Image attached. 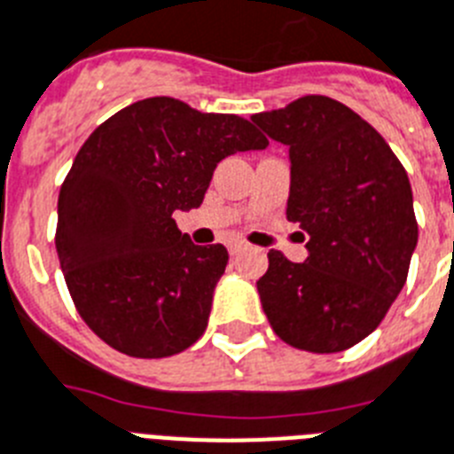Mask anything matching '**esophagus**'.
Instances as JSON below:
<instances>
[{"mask_svg":"<svg viewBox=\"0 0 454 454\" xmlns=\"http://www.w3.org/2000/svg\"><path fill=\"white\" fill-rule=\"evenodd\" d=\"M247 249V245L245 242H239V239H235V242H231V245H228V252L231 254H239V252H245Z\"/></svg>","mask_w":454,"mask_h":454,"instance_id":"obj_1","label":"esophagus"}]
</instances>
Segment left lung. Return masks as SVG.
<instances>
[{
	"label": "left lung",
	"instance_id": "1",
	"mask_svg": "<svg viewBox=\"0 0 454 454\" xmlns=\"http://www.w3.org/2000/svg\"><path fill=\"white\" fill-rule=\"evenodd\" d=\"M252 121L289 146L286 219L308 233V259L268 252L256 282L272 331L291 348L331 355L378 329L418 247L412 189L373 125L338 99L305 95Z\"/></svg>",
	"mask_w": 454,
	"mask_h": 454
}]
</instances>
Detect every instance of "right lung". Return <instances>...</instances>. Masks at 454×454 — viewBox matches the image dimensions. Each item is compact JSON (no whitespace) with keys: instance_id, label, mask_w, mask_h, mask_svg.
I'll use <instances>...</instances> for the list:
<instances>
[{"instance_id":"right-lung-1","label":"right lung","mask_w":454,"mask_h":454,"mask_svg":"<svg viewBox=\"0 0 454 454\" xmlns=\"http://www.w3.org/2000/svg\"><path fill=\"white\" fill-rule=\"evenodd\" d=\"M265 146L249 121L175 98L139 99L95 128L60 189L55 249L106 345L163 359L205 333L228 252L193 245L172 215L200 207L223 158Z\"/></svg>"}]
</instances>
